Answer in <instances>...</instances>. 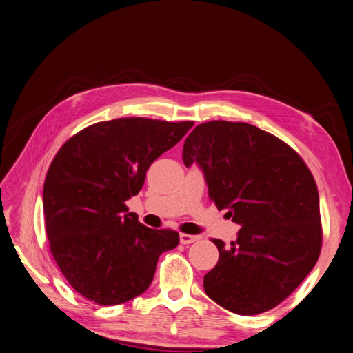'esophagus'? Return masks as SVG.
<instances>
[{
    "mask_svg": "<svg viewBox=\"0 0 353 353\" xmlns=\"http://www.w3.org/2000/svg\"><path fill=\"white\" fill-rule=\"evenodd\" d=\"M200 239V236L196 234H187V233H181L179 234V242L183 245H188V243H193L196 241Z\"/></svg>",
    "mask_w": 353,
    "mask_h": 353,
    "instance_id": "obj_1",
    "label": "esophagus"
}]
</instances>
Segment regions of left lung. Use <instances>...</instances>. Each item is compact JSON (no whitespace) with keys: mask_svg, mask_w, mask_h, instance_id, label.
Here are the masks:
<instances>
[{"mask_svg":"<svg viewBox=\"0 0 353 353\" xmlns=\"http://www.w3.org/2000/svg\"><path fill=\"white\" fill-rule=\"evenodd\" d=\"M184 165L203 169L208 194L242 228L203 278L206 295L237 315L278 306L316 264L322 248L318 187L300 154L243 121L212 120L184 142Z\"/></svg>","mask_w":353,"mask_h":353,"instance_id":"obj_1","label":"left lung"}]
</instances>
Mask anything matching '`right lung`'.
I'll use <instances>...</instances> for the list:
<instances>
[{
	"instance_id": "obj_1",
	"label": "right lung",
	"mask_w": 353,
	"mask_h": 353,
	"mask_svg": "<svg viewBox=\"0 0 353 353\" xmlns=\"http://www.w3.org/2000/svg\"><path fill=\"white\" fill-rule=\"evenodd\" d=\"M193 125L145 117L99 121L56 153L43 188L46 233L56 264L83 297L101 306L138 297L153 282L160 254L178 246V232L141 224L126 200Z\"/></svg>"
}]
</instances>
